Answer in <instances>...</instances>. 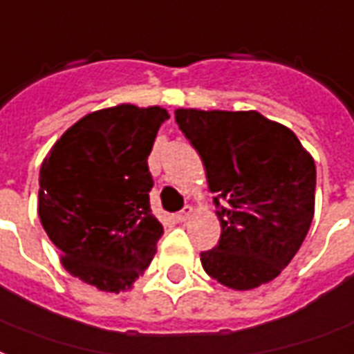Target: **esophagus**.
I'll use <instances>...</instances> for the list:
<instances>
[{"mask_svg": "<svg viewBox=\"0 0 354 354\" xmlns=\"http://www.w3.org/2000/svg\"><path fill=\"white\" fill-rule=\"evenodd\" d=\"M191 214H193V208H191V206H185L184 210H180L178 214H174V219H176L178 223H182L185 219H189Z\"/></svg>", "mask_w": 354, "mask_h": 354, "instance_id": "obj_1", "label": "esophagus"}]
</instances>
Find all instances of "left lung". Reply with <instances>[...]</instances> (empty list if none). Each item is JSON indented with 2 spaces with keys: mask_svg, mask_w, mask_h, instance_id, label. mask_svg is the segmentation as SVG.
<instances>
[{
  "mask_svg": "<svg viewBox=\"0 0 354 354\" xmlns=\"http://www.w3.org/2000/svg\"><path fill=\"white\" fill-rule=\"evenodd\" d=\"M178 127L203 159L221 236L201 253L225 287L255 289L281 274L310 230L315 163L297 135L255 111L178 109Z\"/></svg>",
  "mask_w": 354,
  "mask_h": 354,
  "instance_id": "left-lung-1",
  "label": "left lung"
}]
</instances>
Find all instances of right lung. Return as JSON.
Masks as SVG:
<instances>
[{
	"mask_svg": "<svg viewBox=\"0 0 354 354\" xmlns=\"http://www.w3.org/2000/svg\"><path fill=\"white\" fill-rule=\"evenodd\" d=\"M169 112L118 104L65 131L39 172V217L65 270L104 292L150 266L163 227L151 214L148 156Z\"/></svg>",
	"mask_w": 354,
	"mask_h": 354,
	"instance_id": "right-lung-1",
	"label": "right lung"
}]
</instances>
